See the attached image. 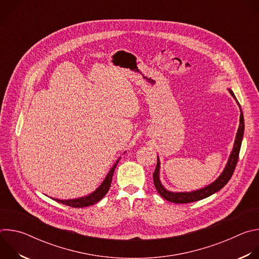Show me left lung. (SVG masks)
<instances>
[{"instance_id": "1", "label": "left lung", "mask_w": 259, "mask_h": 259, "mask_svg": "<svg viewBox=\"0 0 259 259\" xmlns=\"http://www.w3.org/2000/svg\"><path fill=\"white\" fill-rule=\"evenodd\" d=\"M231 95L235 98L237 104L239 105L240 108V125L238 128V132L236 135V139H235V143H234V147L232 150V153L230 155V158L228 160V163L224 169V171L221 172V174L218 176V178L216 180H214L212 183L208 184L205 188H202L200 190L197 191H193V192H170L168 191L160 180V159L158 157V162H157V167L156 170L153 174L154 177V183L156 190L158 191V193L167 201L172 202V203H176V204H186V203H192V202H196V201H200L202 199H205L213 194H215L216 192L220 191L223 189L226 184L229 182V180L231 179L236 165L238 163V159H239V154H240V149H241V144H242V140H243V136H244V116H243V112L241 105L239 103V101L237 100L234 92L229 89Z\"/></svg>"}]
</instances>
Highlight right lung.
<instances>
[{
	"instance_id": "right-lung-1",
	"label": "right lung",
	"mask_w": 259,
	"mask_h": 259,
	"mask_svg": "<svg viewBox=\"0 0 259 259\" xmlns=\"http://www.w3.org/2000/svg\"><path fill=\"white\" fill-rule=\"evenodd\" d=\"M121 158H119L116 163L114 164V166L110 168L109 172L107 173L106 177L104 178V180L101 182L100 186L91 194H89L88 196L85 197H81V198H77V199H69V200H59V199H53L55 201H57L58 203H61L63 205H67L69 207H73V208H82V207H87L90 205H94L95 203H97L98 201H100L108 192L110 183H112V178L115 172V169L119 163Z\"/></svg>"
}]
</instances>
